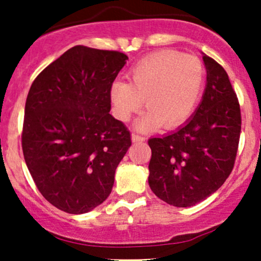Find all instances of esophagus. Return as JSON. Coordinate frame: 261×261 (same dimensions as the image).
Here are the masks:
<instances>
[{"label": "esophagus", "mask_w": 261, "mask_h": 261, "mask_svg": "<svg viewBox=\"0 0 261 261\" xmlns=\"http://www.w3.org/2000/svg\"><path fill=\"white\" fill-rule=\"evenodd\" d=\"M131 140H133V143H143L145 139H144L143 136L138 135V134H133V135H131Z\"/></svg>", "instance_id": "obj_1"}]
</instances>
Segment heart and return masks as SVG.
<instances>
[{"label": "heart", "instance_id": "heart-1", "mask_svg": "<svg viewBox=\"0 0 261 261\" xmlns=\"http://www.w3.org/2000/svg\"><path fill=\"white\" fill-rule=\"evenodd\" d=\"M130 82L116 81L110 88L114 114L128 121L143 106L149 111L136 121V128L152 130L181 125L196 109L204 84V67L194 55L159 51L144 58L128 73Z\"/></svg>", "mask_w": 261, "mask_h": 261}]
</instances>
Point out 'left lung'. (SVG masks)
<instances>
[{"mask_svg":"<svg viewBox=\"0 0 261 261\" xmlns=\"http://www.w3.org/2000/svg\"><path fill=\"white\" fill-rule=\"evenodd\" d=\"M206 88L194 114L173 133L147 141L149 186L175 207L215 193L232 172L241 133L240 105L226 70L203 54Z\"/></svg>","mask_w":261,"mask_h":261,"instance_id":"1","label":"left lung"}]
</instances>
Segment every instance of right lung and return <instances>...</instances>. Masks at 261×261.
Returning a JSON list of instances; mask_svg holds the SVG:
<instances>
[{
	"label": "right lung",
	"instance_id": "1",
	"mask_svg": "<svg viewBox=\"0 0 261 261\" xmlns=\"http://www.w3.org/2000/svg\"><path fill=\"white\" fill-rule=\"evenodd\" d=\"M127 59L120 51L73 46L31 84L23 158L44 198L62 211L87 213L111 193L131 136L110 114V88Z\"/></svg>",
	"mask_w": 261,
	"mask_h": 261
}]
</instances>
